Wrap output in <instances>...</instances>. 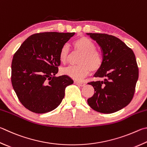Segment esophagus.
<instances>
[{
  "label": "esophagus",
  "instance_id": "esophagus-1",
  "mask_svg": "<svg viewBox=\"0 0 147 147\" xmlns=\"http://www.w3.org/2000/svg\"><path fill=\"white\" fill-rule=\"evenodd\" d=\"M74 84H76L77 85H79V86L80 87H84V85H85V83L84 82H77V81H74Z\"/></svg>",
  "mask_w": 147,
  "mask_h": 147
}]
</instances>
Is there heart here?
Returning a JSON list of instances; mask_svg holds the SVG:
<instances>
[{
	"label": "heart",
	"mask_w": 147,
	"mask_h": 147,
	"mask_svg": "<svg viewBox=\"0 0 147 147\" xmlns=\"http://www.w3.org/2000/svg\"><path fill=\"white\" fill-rule=\"evenodd\" d=\"M74 49L81 52L82 55L80 58L78 65H69L62 70V74L75 80L80 81L86 76L91 69L95 71L99 69L102 64V57L101 53L96 49L95 44L91 40L87 37L77 39L73 43ZM69 49L67 45L61 48L59 58L61 62L65 63L68 60Z\"/></svg>",
	"instance_id": "heart-1"
}]
</instances>
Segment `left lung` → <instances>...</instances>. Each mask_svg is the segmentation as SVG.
<instances>
[{
	"instance_id": "8db88e82",
	"label": "left lung",
	"mask_w": 147,
	"mask_h": 147,
	"mask_svg": "<svg viewBox=\"0 0 147 147\" xmlns=\"http://www.w3.org/2000/svg\"><path fill=\"white\" fill-rule=\"evenodd\" d=\"M102 51V64L94 77L103 80L90 82L94 94L87 100L89 105L101 113L121 110L131 101L138 80L139 70L132 50L117 37L102 33H87Z\"/></svg>"
}]
</instances>
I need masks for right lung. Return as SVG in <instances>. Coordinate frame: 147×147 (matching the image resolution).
I'll return each mask as SVG.
<instances>
[{
	"mask_svg": "<svg viewBox=\"0 0 147 147\" xmlns=\"http://www.w3.org/2000/svg\"><path fill=\"white\" fill-rule=\"evenodd\" d=\"M75 33L46 32L32 34L13 55V88L21 103L33 113H46L62 102L67 86L73 80L56 76L61 48Z\"/></svg>",
	"mask_w": 147,
	"mask_h": 147,
	"instance_id": "add662e5",
	"label": "right lung"
}]
</instances>
